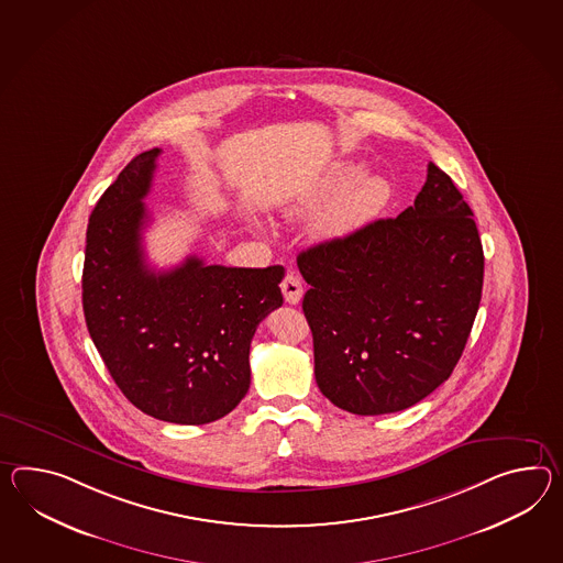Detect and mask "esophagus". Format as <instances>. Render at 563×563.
<instances>
[{
	"instance_id": "34e87169",
	"label": "esophagus",
	"mask_w": 563,
	"mask_h": 563,
	"mask_svg": "<svg viewBox=\"0 0 563 563\" xmlns=\"http://www.w3.org/2000/svg\"><path fill=\"white\" fill-rule=\"evenodd\" d=\"M280 288H283V295H285V301L288 305H297V302L301 301L302 285L299 276L287 273V276L283 278V283H280Z\"/></svg>"
}]
</instances>
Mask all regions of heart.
<instances>
[{
  "instance_id": "1",
  "label": "heart",
  "mask_w": 563,
  "mask_h": 563,
  "mask_svg": "<svg viewBox=\"0 0 563 563\" xmlns=\"http://www.w3.org/2000/svg\"><path fill=\"white\" fill-rule=\"evenodd\" d=\"M366 165L342 161L331 165L313 189L305 195L297 213H311L334 199L317 220V232L323 238H345L368 225L380 216L393 197L390 183L380 175H364Z\"/></svg>"
}]
</instances>
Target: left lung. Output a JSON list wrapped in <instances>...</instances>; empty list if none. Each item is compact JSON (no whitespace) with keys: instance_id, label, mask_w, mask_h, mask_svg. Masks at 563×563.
Returning <instances> with one entry per match:
<instances>
[{"instance_id":"1","label":"left lung","mask_w":563,"mask_h":563,"mask_svg":"<svg viewBox=\"0 0 563 563\" xmlns=\"http://www.w3.org/2000/svg\"><path fill=\"white\" fill-rule=\"evenodd\" d=\"M472 209L429 163L398 218L302 250L316 380L354 415L409 409L450 378L482 299L484 252Z\"/></svg>"}]
</instances>
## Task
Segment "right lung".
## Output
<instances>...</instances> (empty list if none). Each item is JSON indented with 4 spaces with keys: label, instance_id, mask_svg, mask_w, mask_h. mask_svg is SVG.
Listing matches in <instances>:
<instances>
[{
    "label": "right lung",
    "instance_id": "obj_1",
    "mask_svg": "<svg viewBox=\"0 0 563 563\" xmlns=\"http://www.w3.org/2000/svg\"><path fill=\"white\" fill-rule=\"evenodd\" d=\"M161 148L132 158L87 225L82 313L124 397L154 419L203 426L233 411L250 388V343L283 305V266L228 268L189 256L152 271L142 232Z\"/></svg>",
    "mask_w": 563,
    "mask_h": 563
}]
</instances>
